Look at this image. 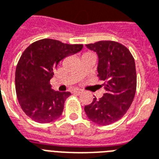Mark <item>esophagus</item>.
<instances>
[{
  "label": "esophagus",
  "mask_w": 159,
  "mask_h": 159,
  "mask_svg": "<svg viewBox=\"0 0 159 159\" xmlns=\"http://www.w3.org/2000/svg\"><path fill=\"white\" fill-rule=\"evenodd\" d=\"M80 92H82V89H74V93H80Z\"/></svg>",
  "instance_id": "34e87169"
}]
</instances>
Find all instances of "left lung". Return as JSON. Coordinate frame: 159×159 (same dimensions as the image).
<instances>
[{
  "instance_id": "1",
  "label": "left lung",
  "mask_w": 159,
  "mask_h": 159,
  "mask_svg": "<svg viewBox=\"0 0 159 159\" xmlns=\"http://www.w3.org/2000/svg\"><path fill=\"white\" fill-rule=\"evenodd\" d=\"M86 46L99 56L98 77L104 80V96H94L90 104L84 106L86 115L99 125L118 121L129 109L137 87L134 59L129 50L113 40H100Z\"/></svg>"
}]
</instances>
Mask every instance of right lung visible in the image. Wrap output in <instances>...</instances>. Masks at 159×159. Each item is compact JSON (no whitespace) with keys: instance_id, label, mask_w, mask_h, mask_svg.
Here are the masks:
<instances>
[{"instance_id":"right-lung-1","label":"right lung","mask_w":159,"mask_h":159,"mask_svg":"<svg viewBox=\"0 0 159 159\" xmlns=\"http://www.w3.org/2000/svg\"><path fill=\"white\" fill-rule=\"evenodd\" d=\"M82 48L80 44L42 39L22 53L16 70V91L22 110L32 120L45 124L62 114L65 101L71 93L53 90L50 79L60 60Z\"/></svg>"}]
</instances>
